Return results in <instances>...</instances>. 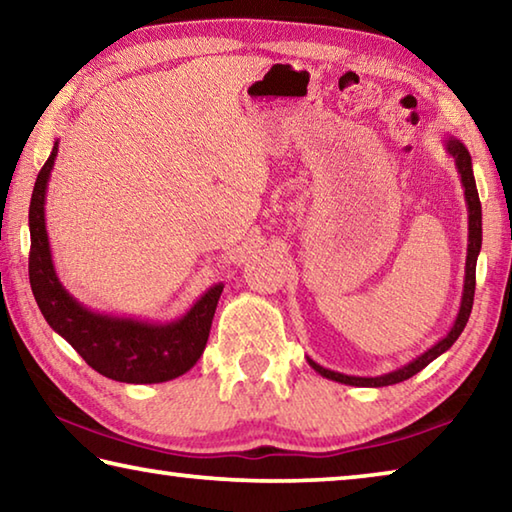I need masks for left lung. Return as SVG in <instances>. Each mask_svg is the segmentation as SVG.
Segmentation results:
<instances>
[{"label": "left lung", "instance_id": "obj_1", "mask_svg": "<svg viewBox=\"0 0 512 512\" xmlns=\"http://www.w3.org/2000/svg\"><path fill=\"white\" fill-rule=\"evenodd\" d=\"M445 149L452 155L456 162V169L461 173V183L465 189V203H467V257H465V280H463V296H461V307H458V314L454 318V325L449 327V332L440 339L436 345H431L427 352H422L420 357L406 363V366L386 372V375L377 377H354V375H343V372H334L329 368H323L314 359H309V366L314 368L320 377L339 381V384L348 386H366V388H381V386H393L400 384V381L418 375L422 368H427L433 359H438L440 354L447 352L456 343L458 336L467 325V318H470L472 302H474V284H476V257L481 253V201L479 192H476L474 173H472V158L470 151L465 149L461 140H456L454 135L445 137Z\"/></svg>", "mask_w": 512, "mask_h": 512}]
</instances>
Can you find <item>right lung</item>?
I'll return each instance as SVG.
<instances>
[{"label":"right lung","instance_id":"add662e5","mask_svg":"<svg viewBox=\"0 0 512 512\" xmlns=\"http://www.w3.org/2000/svg\"><path fill=\"white\" fill-rule=\"evenodd\" d=\"M56 155L58 140L38 173L29 205V280L42 316L103 377L124 384H162L185 375L205 350L223 282L207 289L185 316L171 323L99 314L81 305L58 280L51 259L45 201Z\"/></svg>","mask_w":512,"mask_h":512}]
</instances>
